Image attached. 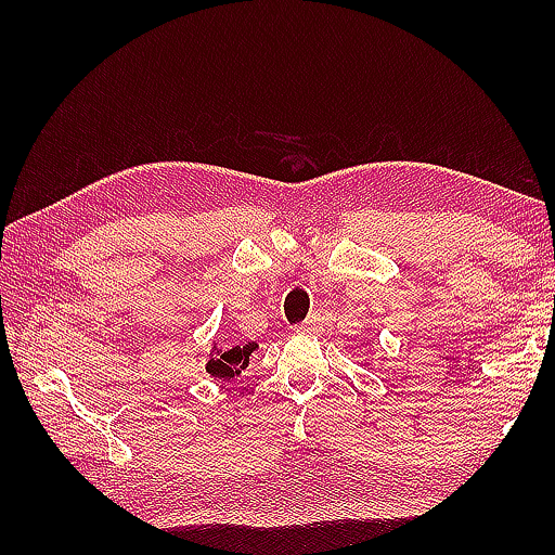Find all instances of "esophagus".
<instances>
[{
    "label": "esophagus",
    "mask_w": 555,
    "mask_h": 555,
    "mask_svg": "<svg viewBox=\"0 0 555 555\" xmlns=\"http://www.w3.org/2000/svg\"><path fill=\"white\" fill-rule=\"evenodd\" d=\"M300 328H302V332H308V334H320L322 332V320L317 314H312L308 322L300 324Z\"/></svg>",
    "instance_id": "obj_1"
}]
</instances>
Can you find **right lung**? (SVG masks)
Returning a JSON list of instances; mask_svg holds the SVG:
<instances>
[{"label": "right lung", "instance_id": "right-lung-1", "mask_svg": "<svg viewBox=\"0 0 555 555\" xmlns=\"http://www.w3.org/2000/svg\"><path fill=\"white\" fill-rule=\"evenodd\" d=\"M257 350V344H245V346H227L219 348L215 346L209 352V362H207V372L215 376V379L229 382L233 376H238L247 362H250V356Z\"/></svg>", "mask_w": 555, "mask_h": 555}]
</instances>
